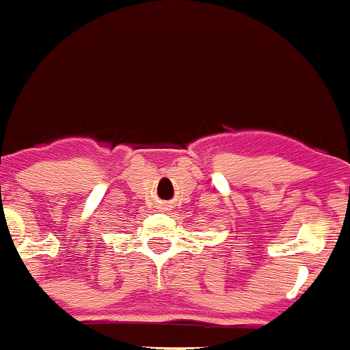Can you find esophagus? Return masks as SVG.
Listing matches in <instances>:
<instances>
[{
    "mask_svg": "<svg viewBox=\"0 0 350 350\" xmlns=\"http://www.w3.org/2000/svg\"><path fill=\"white\" fill-rule=\"evenodd\" d=\"M161 208L163 210H168V208H166V204H161Z\"/></svg>",
    "mask_w": 350,
    "mask_h": 350,
    "instance_id": "obj_1",
    "label": "esophagus"
}]
</instances>
